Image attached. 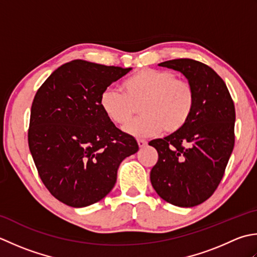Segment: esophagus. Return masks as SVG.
<instances>
[{"label": "esophagus", "instance_id": "34e87169", "mask_svg": "<svg viewBox=\"0 0 257 257\" xmlns=\"http://www.w3.org/2000/svg\"><path fill=\"white\" fill-rule=\"evenodd\" d=\"M138 144H139L140 149H143L146 145H148V142H146L145 140H138Z\"/></svg>", "mask_w": 257, "mask_h": 257}]
</instances>
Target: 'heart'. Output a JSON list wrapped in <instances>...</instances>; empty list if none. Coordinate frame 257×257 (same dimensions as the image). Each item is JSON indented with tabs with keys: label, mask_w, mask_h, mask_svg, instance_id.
Here are the masks:
<instances>
[{
	"label": "heart",
	"mask_w": 257,
	"mask_h": 257,
	"mask_svg": "<svg viewBox=\"0 0 257 257\" xmlns=\"http://www.w3.org/2000/svg\"><path fill=\"white\" fill-rule=\"evenodd\" d=\"M123 93L107 87L99 96L105 116L117 125L126 124L139 107L142 116L124 127L135 138L149 136L165 131L179 132L185 126L194 108V91L187 82L177 80L172 72L154 69L140 70L123 82Z\"/></svg>",
	"instance_id": "obj_1"
}]
</instances>
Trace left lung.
Masks as SVG:
<instances>
[{
	"mask_svg": "<svg viewBox=\"0 0 257 257\" xmlns=\"http://www.w3.org/2000/svg\"><path fill=\"white\" fill-rule=\"evenodd\" d=\"M159 65L181 72L195 102L184 127L149 143L159 153L150 179L167 203L193 207L212 196L224 175L234 149V103L224 81L203 63L177 59Z\"/></svg>",
	"mask_w": 257,
	"mask_h": 257,
	"instance_id": "obj_1",
	"label": "left lung"
}]
</instances>
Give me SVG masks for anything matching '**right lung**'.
<instances>
[{"mask_svg":"<svg viewBox=\"0 0 257 257\" xmlns=\"http://www.w3.org/2000/svg\"><path fill=\"white\" fill-rule=\"evenodd\" d=\"M132 70L74 60L61 65L36 92L29 146L43 184L72 207L101 201L116 183L121 162L139 151L99 106L101 93Z\"/></svg>","mask_w":257,"mask_h":257,"instance_id":"right-lung-1","label":"right lung"}]
</instances>
